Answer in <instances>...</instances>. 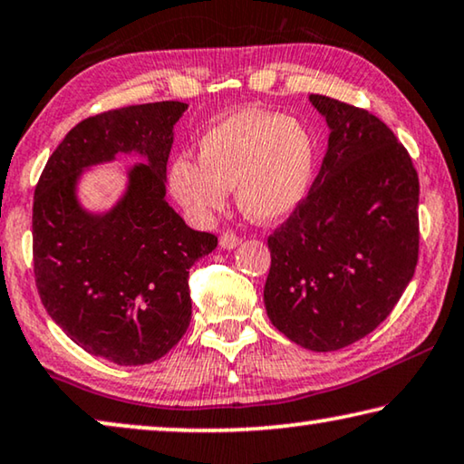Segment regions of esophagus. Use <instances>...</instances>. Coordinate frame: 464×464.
<instances>
[{
    "label": "esophagus",
    "mask_w": 464,
    "mask_h": 464,
    "mask_svg": "<svg viewBox=\"0 0 464 464\" xmlns=\"http://www.w3.org/2000/svg\"><path fill=\"white\" fill-rule=\"evenodd\" d=\"M238 245H240V237H238V234H234V232H224L222 238H219V246H222V248H234Z\"/></svg>",
    "instance_id": "1"
}]
</instances>
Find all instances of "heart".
<instances>
[{"label":"heart","instance_id":"heart-1","mask_svg":"<svg viewBox=\"0 0 464 464\" xmlns=\"http://www.w3.org/2000/svg\"><path fill=\"white\" fill-rule=\"evenodd\" d=\"M311 132L284 113L242 110L198 140V161L178 158L169 169L174 197L198 219L222 211L237 187L240 211L274 224L295 213L315 180Z\"/></svg>","mask_w":464,"mask_h":464}]
</instances>
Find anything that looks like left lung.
<instances>
[{"label":"left lung","mask_w":464,"mask_h":464,"mask_svg":"<svg viewBox=\"0 0 464 464\" xmlns=\"http://www.w3.org/2000/svg\"><path fill=\"white\" fill-rule=\"evenodd\" d=\"M330 126L313 187L267 238V317L295 344L340 351L386 319L419 259V176L367 110L311 95Z\"/></svg>","instance_id":"obj_1"}]
</instances>
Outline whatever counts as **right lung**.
<instances>
[{
  "instance_id": "add662e5",
  "label": "right lung",
  "mask_w": 464,
  "mask_h": 464,
  "mask_svg": "<svg viewBox=\"0 0 464 464\" xmlns=\"http://www.w3.org/2000/svg\"><path fill=\"white\" fill-rule=\"evenodd\" d=\"M188 105L160 102L78 122L47 160L33 201V267L41 303L66 336L116 365H147L190 324L188 269L218 246L166 201L174 124ZM118 152L148 160L129 173L125 197L105 214L75 198L82 169Z\"/></svg>"
}]
</instances>
